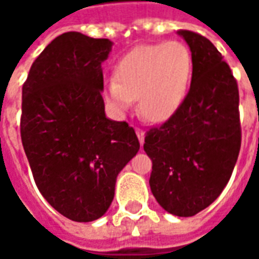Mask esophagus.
Wrapping results in <instances>:
<instances>
[{
  "mask_svg": "<svg viewBox=\"0 0 259 259\" xmlns=\"http://www.w3.org/2000/svg\"><path fill=\"white\" fill-rule=\"evenodd\" d=\"M136 133H137V137H139V141H140V144L143 146L144 144V132L140 129H136Z\"/></svg>",
  "mask_w": 259,
  "mask_h": 259,
  "instance_id": "34e87169",
  "label": "esophagus"
}]
</instances>
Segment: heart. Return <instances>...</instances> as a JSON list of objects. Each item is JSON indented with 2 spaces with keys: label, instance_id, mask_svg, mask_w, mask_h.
I'll use <instances>...</instances> for the list:
<instances>
[{
  "label": "heart",
  "instance_id": "1",
  "mask_svg": "<svg viewBox=\"0 0 259 259\" xmlns=\"http://www.w3.org/2000/svg\"><path fill=\"white\" fill-rule=\"evenodd\" d=\"M193 74V55L185 42L169 41L140 46L119 59L113 80L104 97L118 113H124L133 98L137 111L150 122H163L185 100Z\"/></svg>",
  "mask_w": 259,
  "mask_h": 259
}]
</instances>
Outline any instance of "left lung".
<instances>
[{"instance_id": "left-lung-1", "label": "left lung", "mask_w": 259, "mask_h": 259, "mask_svg": "<svg viewBox=\"0 0 259 259\" xmlns=\"http://www.w3.org/2000/svg\"><path fill=\"white\" fill-rule=\"evenodd\" d=\"M193 55L189 94L159 127L148 130L150 187L163 209L194 217L222 193L241 146L239 89L229 65L208 38L179 30Z\"/></svg>"}]
</instances>
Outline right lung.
<instances>
[{
  "label": "right lung",
  "instance_id": "1",
  "mask_svg": "<svg viewBox=\"0 0 259 259\" xmlns=\"http://www.w3.org/2000/svg\"><path fill=\"white\" fill-rule=\"evenodd\" d=\"M112 46L64 33L37 57L22 89L20 136L33 178L50 205L74 222L108 211L119 172L140 150L135 129L105 115L101 65Z\"/></svg>",
  "mask_w": 259,
  "mask_h": 259
}]
</instances>
